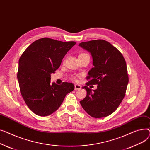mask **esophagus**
<instances>
[{
  "instance_id": "obj_1",
  "label": "esophagus",
  "mask_w": 150,
  "mask_h": 150,
  "mask_svg": "<svg viewBox=\"0 0 150 150\" xmlns=\"http://www.w3.org/2000/svg\"><path fill=\"white\" fill-rule=\"evenodd\" d=\"M81 86L79 85H74V89L76 90H80L81 88Z\"/></svg>"
}]
</instances>
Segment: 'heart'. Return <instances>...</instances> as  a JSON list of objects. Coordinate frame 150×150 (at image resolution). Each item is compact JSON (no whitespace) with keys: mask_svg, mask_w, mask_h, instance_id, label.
<instances>
[{"mask_svg":"<svg viewBox=\"0 0 150 150\" xmlns=\"http://www.w3.org/2000/svg\"><path fill=\"white\" fill-rule=\"evenodd\" d=\"M73 79H74V80H76V77H73Z\"/></svg>","mask_w":150,"mask_h":150,"instance_id":"obj_1","label":"heart"}]
</instances>
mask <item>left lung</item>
<instances>
[{
	"mask_svg": "<svg viewBox=\"0 0 150 150\" xmlns=\"http://www.w3.org/2000/svg\"><path fill=\"white\" fill-rule=\"evenodd\" d=\"M79 46L88 51L94 66L88 72L87 83L98 85L92 90L83 86L87 93L81 101L82 108L93 117H107L116 111L124 98L128 76L126 62L120 52L104 40L82 42Z\"/></svg>",
	"mask_w": 150,
	"mask_h": 150,
	"instance_id": "obj_1",
	"label": "left lung"
}]
</instances>
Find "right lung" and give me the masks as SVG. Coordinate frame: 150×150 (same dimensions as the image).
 <instances>
[{"label":"right lung","mask_w":150,"mask_h":150,"mask_svg":"<svg viewBox=\"0 0 150 150\" xmlns=\"http://www.w3.org/2000/svg\"><path fill=\"white\" fill-rule=\"evenodd\" d=\"M76 43L42 38L32 43L21 56L17 73L20 91L28 108L37 115L47 116L55 112L66 95L74 90L71 83L51 84L50 77Z\"/></svg>","instance_id":"obj_1"}]
</instances>
